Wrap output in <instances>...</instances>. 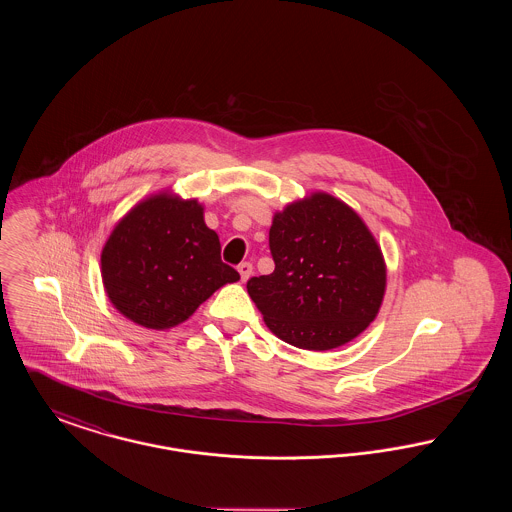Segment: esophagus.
Wrapping results in <instances>:
<instances>
[{"instance_id": "34e87169", "label": "esophagus", "mask_w": 512, "mask_h": 512, "mask_svg": "<svg viewBox=\"0 0 512 512\" xmlns=\"http://www.w3.org/2000/svg\"><path fill=\"white\" fill-rule=\"evenodd\" d=\"M238 272H240L242 282H245V280L251 276V272H253V265H251V263H242V265L238 267Z\"/></svg>"}]
</instances>
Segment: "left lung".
I'll return each mask as SVG.
<instances>
[{"instance_id":"8db88e82","label":"left lung","mask_w":512,"mask_h":512,"mask_svg":"<svg viewBox=\"0 0 512 512\" xmlns=\"http://www.w3.org/2000/svg\"><path fill=\"white\" fill-rule=\"evenodd\" d=\"M268 247L274 272L247 280V293L280 340L326 351L357 338L386 290L382 251L343 201L313 194L276 213Z\"/></svg>"}]
</instances>
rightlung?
Listing matches in <instances>:
<instances>
[{
	"mask_svg": "<svg viewBox=\"0 0 512 512\" xmlns=\"http://www.w3.org/2000/svg\"><path fill=\"white\" fill-rule=\"evenodd\" d=\"M101 276L122 315L153 330L184 322L224 284L240 280L222 263L203 207L167 194L147 197L115 226L101 251Z\"/></svg>",
	"mask_w": 512,
	"mask_h": 512,
	"instance_id": "1",
	"label": "right lung"
}]
</instances>
